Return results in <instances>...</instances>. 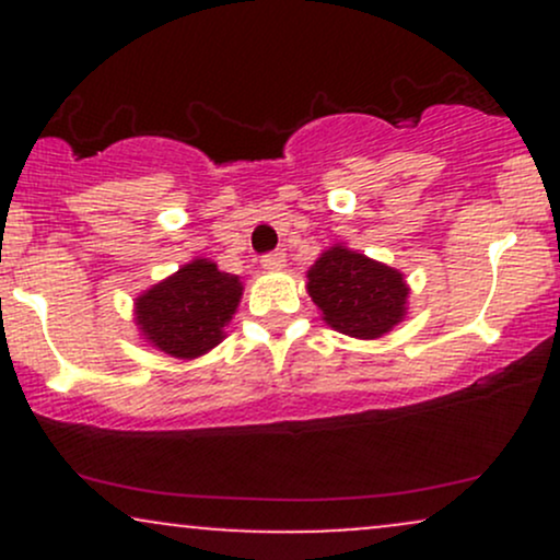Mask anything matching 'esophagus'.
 Masks as SVG:
<instances>
[{"label": "esophagus", "instance_id": "esophagus-1", "mask_svg": "<svg viewBox=\"0 0 560 560\" xmlns=\"http://www.w3.org/2000/svg\"><path fill=\"white\" fill-rule=\"evenodd\" d=\"M260 266L266 268V271H281V268L287 266V255L281 253V249H279V253H268V255H262V258H260Z\"/></svg>", "mask_w": 560, "mask_h": 560}]
</instances>
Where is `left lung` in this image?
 <instances>
[{"instance_id":"8db88e82","label":"left lung","mask_w":560,"mask_h":560,"mask_svg":"<svg viewBox=\"0 0 560 560\" xmlns=\"http://www.w3.org/2000/svg\"><path fill=\"white\" fill-rule=\"evenodd\" d=\"M307 294L334 331L378 339L405 318L410 289L397 268L334 244L307 271Z\"/></svg>"}]
</instances>
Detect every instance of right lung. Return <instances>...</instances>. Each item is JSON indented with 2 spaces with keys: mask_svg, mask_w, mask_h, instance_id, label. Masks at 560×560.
I'll return each mask as SVG.
<instances>
[{
  "mask_svg": "<svg viewBox=\"0 0 560 560\" xmlns=\"http://www.w3.org/2000/svg\"><path fill=\"white\" fill-rule=\"evenodd\" d=\"M242 292L240 276L218 271L213 260L186 262L133 302L141 339L182 361L205 355L226 337Z\"/></svg>",
  "mask_w": 560,
  "mask_h": 560,
  "instance_id": "obj_1",
  "label": "right lung"
}]
</instances>
